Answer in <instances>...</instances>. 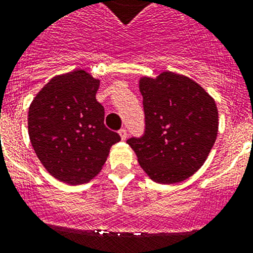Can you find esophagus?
<instances>
[{"mask_svg":"<svg viewBox=\"0 0 253 253\" xmlns=\"http://www.w3.org/2000/svg\"><path fill=\"white\" fill-rule=\"evenodd\" d=\"M118 133H120L121 139L126 140V137H127V129L126 128H121L120 131H118Z\"/></svg>","mask_w":253,"mask_h":253,"instance_id":"34e87169","label":"esophagus"}]
</instances>
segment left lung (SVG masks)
I'll use <instances>...</instances> for the list:
<instances>
[{
  "instance_id": "obj_1",
  "label": "left lung",
  "mask_w": 253,
  "mask_h": 253,
  "mask_svg": "<svg viewBox=\"0 0 253 253\" xmlns=\"http://www.w3.org/2000/svg\"><path fill=\"white\" fill-rule=\"evenodd\" d=\"M144 133L127 144L158 183L184 181L205 163L218 135L214 99L187 76L163 72L142 78Z\"/></svg>"
}]
</instances>
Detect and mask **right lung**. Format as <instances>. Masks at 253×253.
<instances>
[{
    "label": "right lung",
    "mask_w": 253,
    "mask_h": 253,
    "mask_svg": "<svg viewBox=\"0 0 253 253\" xmlns=\"http://www.w3.org/2000/svg\"><path fill=\"white\" fill-rule=\"evenodd\" d=\"M99 84L84 70H76L52 79L30 104V141L41 163L58 181L89 182L121 140L104 125V108L95 98Z\"/></svg>",
    "instance_id": "add662e5"
}]
</instances>
